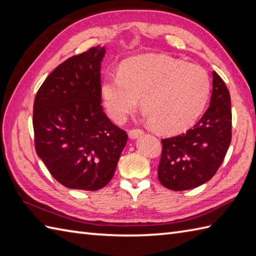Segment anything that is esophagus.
<instances>
[{
  "mask_svg": "<svg viewBox=\"0 0 256 256\" xmlns=\"http://www.w3.org/2000/svg\"><path fill=\"white\" fill-rule=\"evenodd\" d=\"M141 134H144V130L139 129V128L132 129V130H129V132H128L129 138H132V139H137V138L140 137Z\"/></svg>",
  "mask_w": 256,
  "mask_h": 256,
  "instance_id": "1",
  "label": "esophagus"
}]
</instances>
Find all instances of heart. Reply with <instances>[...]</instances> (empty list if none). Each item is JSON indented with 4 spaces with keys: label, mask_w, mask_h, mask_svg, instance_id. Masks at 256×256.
Segmentation results:
<instances>
[{
    "label": "heart",
    "mask_w": 256,
    "mask_h": 256,
    "mask_svg": "<svg viewBox=\"0 0 256 256\" xmlns=\"http://www.w3.org/2000/svg\"><path fill=\"white\" fill-rule=\"evenodd\" d=\"M210 78L202 66L163 54L128 59L118 74L106 76L100 94L108 116L122 122L138 106V98L148 120L166 134L190 127L209 98Z\"/></svg>",
    "instance_id": "b5f03b06"
}]
</instances>
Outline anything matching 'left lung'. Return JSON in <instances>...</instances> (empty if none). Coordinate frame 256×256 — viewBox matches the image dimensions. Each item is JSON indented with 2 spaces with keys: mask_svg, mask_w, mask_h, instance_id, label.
Listing matches in <instances>:
<instances>
[{
  "mask_svg": "<svg viewBox=\"0 0 256 256\" xmlns=\"http://www.w3.org/2000/svg\"><path fill=\"white\" fill-rule=\"evenodd\" d=\"M229 90L212 72L210 105L194 127L175 137L162 139L158 168L160 183L172 190H192L206 183L218 171L231 142Z\"/></svg>",
  "mask_w": 256,
  "mask_h": 256,
  "instance_id": "obj_1",
  "label": "left lung"
}]
</instances>
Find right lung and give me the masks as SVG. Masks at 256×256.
Returning a JSON list of instances; mask_svg holds the SVG:
<instances>
[{
    "label": "right lung",
    "instance_id": "1",
    "mask_svg": "<svg viewBox=\"0 0 256 256\" xmlns=\"http://www.w3.org/2000/svg\"><path fill=\"white\" fill-rule=\"evenodd\" d=\"M105 47L62 62L34 102L35 148L50 174L73 190H98L110 183L128 136L100 105V64Z\"/></svg>",
    "mask_w": 256,
    "mask_h": 256
}]
</instances>
